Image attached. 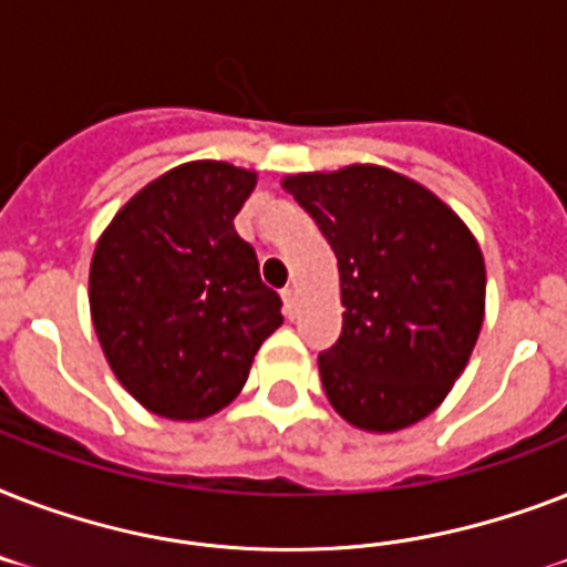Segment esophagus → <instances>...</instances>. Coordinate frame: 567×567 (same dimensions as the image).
Returning a JSON list of instances; mask_svg holds the SVG:
<instances>
[{"instance_id": "1", "label": "esophagus", "mask_w": 567, "mask_h": 567, "mask_svg": "<svg viewBox=\"0 0 567 567\" xmlns=\"http://www.w3.org/2000/svg\"><path fill=\"white\" fill-rule=\"evenodd\" d=\"M282 311L285 318H293V315H297V291H293V288H285L282 291Z\"/></svg>"}]
</instances>
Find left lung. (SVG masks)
<instances>
[{"label": "left lung", "instance_id": "obj_1", "mask_svg": "<svg viewBox=\"0 0 567 567\" xmlns=\"http://www.w3.org/2000/svg\"><path fill=\"white\" fill-rule=\"evenodd\" d=\"M338 258L344 323L320 382L347 423L396 432L444 403L485 318L474 231L421 182L379 164L285 176Z\"/></svg>", "mask_w": 567, "mask_h": 567}]
</instances>
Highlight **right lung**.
I'll return each mask as SVG.
<instances>
[{"label": "right lung", "mask_w": 567, "mask_h": 567, "mask_svg": "<svg viewBox=\"0 0 567 567\" xmlns=\"http://www.w3.org/2000/svg\"><path fill=\"white\" fill-rule=\"evenodd\" d=\"M256 182V171L229 162L179 164L137 190L96 240L93 329L120 385L158 417L220 412L282 327V300L231 223Z\"/></svg>", "instance_id": "right-lung-1"}]
</instances>
